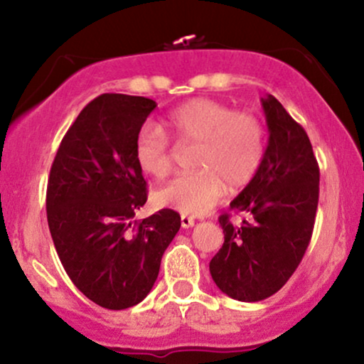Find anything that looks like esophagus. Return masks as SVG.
<instances>
[{
    "label": "esophagus",
    "instance_id": "1",
    "mask_svg": "<svg viewBox=\"0 0 364 364\" xmlns=\"http://www.w3.org/2000/svg\"><path fill=\"white\" fill-rule=\"evenodd\" d=\"M195 225V219L193 217H188V215H181V228L183 229H190Z\"/></svg>",
    "mask_w": 364,
    "mask_h": 364
}]
</instances>
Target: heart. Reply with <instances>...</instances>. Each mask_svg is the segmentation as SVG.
Segmentation results:
<instances>
[{
  "mask_svg": "<svg viewBox=\"0 0 364 364\" xmlns=\"http://www.w3.org/2000/svg\"><path fill=\"white\" fill-rule=\"evenodd\" d=\"M166 132L178 145H195L196 171L174 178L154 193V202L183 215H203L224 195L225 185L240 190L253 181L265 159V129L250 112L235 111L212 99H193L166 118ZM144 174L162 179L173 169V150L166 133L145 124L133 149Z\"/></svg>",
  "mask_w": 364,
  "mask_h": 364,
  "instance_id": "obj_1",
  "label": "heart"
}]
</instances>
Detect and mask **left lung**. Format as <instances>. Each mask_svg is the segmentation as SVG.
<instances>
[{"label": "left lung", "mask_w": 364, "mask_h": 364, "mask_svg": "<svg viewBox=\"0 0 364 364\" xmlns=\"http://www.w3.org/2000/svg\"><path fill=\"white\" fill-rule=\"evenodd\" d=\"M269 141L260 171L231 202L248 214L240 228L219 217L224 245L210 260L220 291L237 301L269 298L289 281L310 245L320 169L301 124L274 97H262Z\"/></svg>", "instance_id": "obj_1"}]
</instances>
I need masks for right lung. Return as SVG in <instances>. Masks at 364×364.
<instances>
[{"instance_id": "obj_1", "label": "right lung", "mask_w": 364, "mask_h": 364, "mask_svg": "<svg viewBox=\"0 0 364 364\" xmlns=\"http://www.w3.org/2000/svg\"><path fill=\"white\" fill-rule=\"evenodd\" d=\"M156 101L102 94L63 136L48 181V224L75 286L107 310L135 306L152 289L161 258L181 228L162 208L141 223L147 183L133 157L135 139Z\"/></svg>"}]
</instances>
